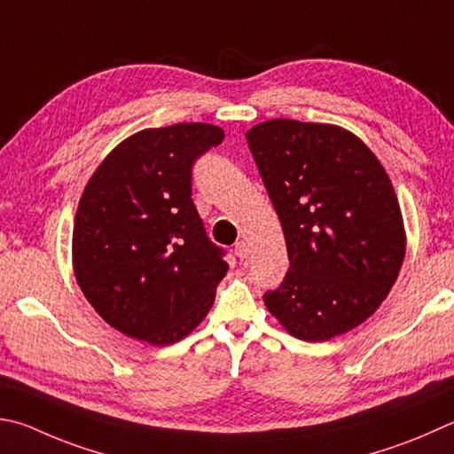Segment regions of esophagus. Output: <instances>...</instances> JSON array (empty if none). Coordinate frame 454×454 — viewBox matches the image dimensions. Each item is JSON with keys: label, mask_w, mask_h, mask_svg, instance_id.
Instances as JSON below:
<instances>
[{"label": "esophagus", "mask_w": 454, "mask_h": 454, "mask_svg": "<svg viewBox=\"0 0 454 454\" xmlns=\"http://www.w3.org/2000/svg\"><path fill=\"white\" fill-rule=\"evenodd\" d=\"M234 252H236V255H238V258H240V260H244V258H248V255H250V244H248V242H246V240H240V242H238V244H236V248H234Z\"/></svg>", "instance_id": "34e87169"}]
</instances>
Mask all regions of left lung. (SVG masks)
<instances>
[{
	"mask_svg": "<svg viewBox=\"0 0 454 454\" xmlns=\"http://www.w3.org/2000/svg\"><path fill=\"white\" fill-rule=\"evenodd\" d=\"M246 138L290 258L282 286L263 303L301 341L351 332L381 306L405 260V224L389 175L340 125L271 119Z\"/></svg>",
	"mask_w": 454,
	"mask_h": 454,
	"instance_id": "8db88e82",
	"label": "left lung"
}]
</instances>
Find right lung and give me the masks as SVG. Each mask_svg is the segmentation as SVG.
I'll use <instances>...</instances> for the list:
<instances>
[{"instance_id":"1","label":"right lung","mask_w":454,"mask_h":454,"mask_svg":"<svg viewBox=\"0 0 454 454\" xmlns=\"http://www.w3.org/2000/svg\"><path fill=\"white\" fill-rule=\"evenodd\" d=\"M224 141L208 122L143 129L90 175L73 222L81 292L106 324L148 345L192 333L228 263L192 202L196 156Z\"/></svg>"}]
</instances>
